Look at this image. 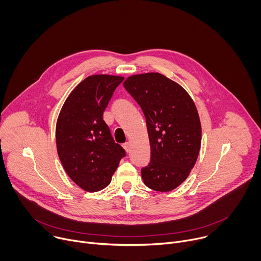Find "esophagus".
Masks as SVG:
<instances>
[{"label": "esophagus", "mask_w": 261, "mask_h": 261, "mask_svg": "<svg viewBox=\"0 0 261 261\" xmlns=\"http://www.w3.org/2000/svg\"><path fill=\"white\" fill-rule=\"evenodd\" d=\"M123 147L125 148V151H126L127 153H129V152H130V142H125V143L123 144Z\"/></svg>", "instance_id": "obj_1"}]
</instances>
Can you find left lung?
<instances>
[{
  "label": "left lung",
  "instance_id": "8db88e82",
  "mask_svg": "<svg viewBox=\"0 0 261 261\" xmlns=\"http://www.w3.org/2000/svg\"><path fill=\"white\" fill-rule=\"evenodd\" d=\"M124 88L142 109L151 161L141 168L144 185L168 192L188 177L200 150L201 125L196 106L179 85L160 73L132 75Z\"/></svg>",
  "mask_w": 261,
  "mask_h": 261
}]
</instances>
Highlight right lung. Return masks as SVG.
<instances>
[{
  "instance_id": "1",
  "label": "right lung",
  "mask_w": 261,
  "mask_h": 261,
  "mask_svg": "<svg viewBox=\"0 0 261 261\" xmlns=\"http://www.w3.org/2000/svg\"><path fill=\"white\" fill-rule=\"evenodd\" d=\"M121 76L92 75L65 101L57 122L58 155L70 178L88 192L104 189L111 180L124 148L115 142L103 113Z\"/></svg>"
}]
</instances>
